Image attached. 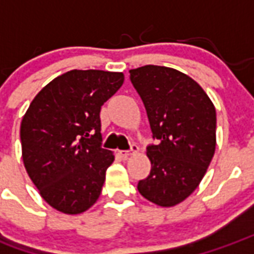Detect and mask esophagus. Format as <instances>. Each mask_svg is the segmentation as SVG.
I'll return each instance as SVG.
<instances>
[{"instance_id":"esophagus-1","label":"esophagus","mask_w":254,"mask_h":254,"mask_svg":"<svg viewBox=\"0 0 254 254\" xmlns=\"http://www.w3.org/2000/svg\"><path fill=\"white\" fill-rule=\"evenodd\" d=\"M138 151H140V148H138L136 144H132V146H130V151H121V156L122 157H129L130 155L138 153Z\"/></svg>"}]
</instances>
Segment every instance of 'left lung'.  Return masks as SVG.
Masks as SVG:
<instances>
[{"instance_id": "left-lung-1", "label": "left lung", "mask_w": 254, "mask_h": 254, "mask_svg": "<svg viewBox=\"0 0 254 254\" xmlns=\"http://www.w3.org/2000/svg\"><path fill=\"white\" fill-rule=\"evenodd\" d=\"M129 72L159 140L146 148L151 174L137 190L152 203L172 207L194 192L211 163L215 108L204 90L178 69L148 64Z\"/></svg>"}]
</instances>
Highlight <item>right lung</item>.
Masks as SVG:
<instances>
[{
	"mask_svg": "<svg viewBox=\"0 0 254 254\" xmlns=\"http://www.w3.org/2000/svg\"><path fill=\"white\" fill-rule=\"evenodd\" d=\"M122 83V72L71 69L44 86L22 117L24 167L60 213H84L101 195L114 155L101 148L99 113Z\"/></svg>",
	"mask_w": 254,
	"mask_h": 254,
	"instance_id": "right-lung-1",
	"label": "right lung"
}]
</instances>
